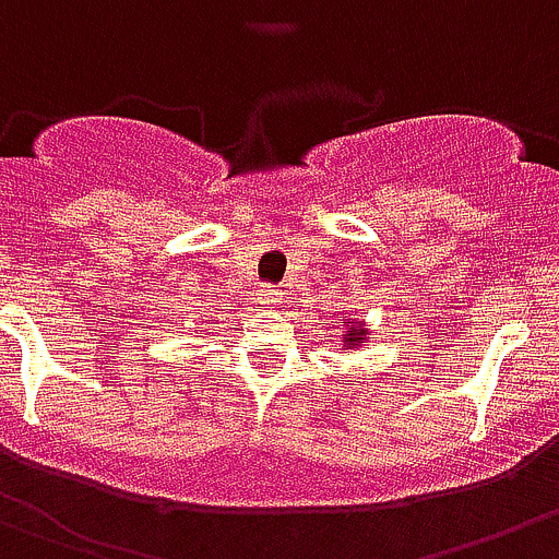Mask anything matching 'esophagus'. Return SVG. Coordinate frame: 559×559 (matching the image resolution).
<instances>
[{
    "instance_id": "1",
    "label": "esophagus",
    "mask_w": 559,
    "mask_h": 559,
    "mask_svg": "<svg viewBox=\"0 0 559 559\" xmlns=\"http://www.w3.org/2000/svg\"><path fill=\"white\" fill-rule=\"evenodd\" d=\"M280 288H274V285H263V288H258V301L263 307H276L280 305Z\"/></svg>"
}]
</instances>
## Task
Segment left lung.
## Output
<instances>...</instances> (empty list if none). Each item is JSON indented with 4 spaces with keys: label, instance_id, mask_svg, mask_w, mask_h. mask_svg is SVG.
<instances>
[{
    "label": "left lung",
    "instance_id": "1",
    "mask_svg": "<svg viewBox=\"0 0 559 559\" xmlns=\"http://www.w3.org/2000/svg\"><path fill=\"white\" fill-rule=\"evenodd\" d=\"M362 340H365V329L362 326H354L348 334H345V343H348V345L362 343Z\"/></svg>",
    "mask_w": 559,
    "mask_h": 559
}]
</instances>
